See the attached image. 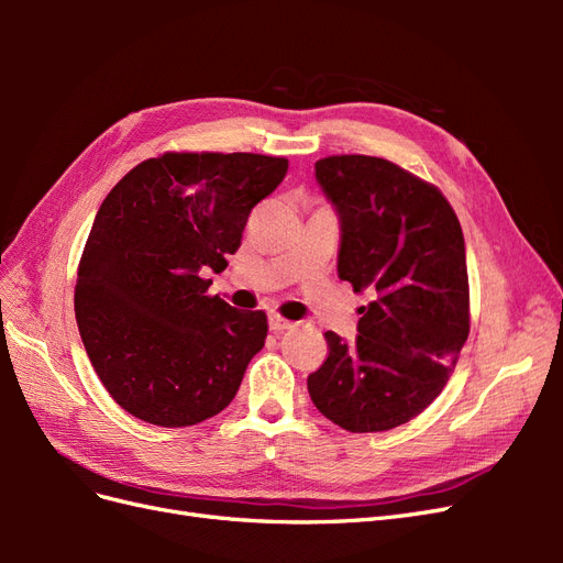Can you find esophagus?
Here are the masks:
<instances>
[{
	"mask_svg": "<svg viewBox=\"0 0 563 563\" xmlns=\"http://www.w3.org/2000/svg\"><path fill=\"white\" fill-rule=\"evenodd\" d=\"M267 323H269V331H275V333H282V331H286V329H291V321L279 317L277 312H272V314L267 317Z\"/></svg>",
	"mask_w": 563,
	"mask_h": 563,
	"instance_id": "obj_1",
	"label": "esophagus"
}]
</instances>
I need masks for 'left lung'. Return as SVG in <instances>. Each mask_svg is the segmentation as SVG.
Listing matches in <instances>:
<instances>
[{
  "instance_id": "left-lung-1",
  "label": "left lung",
  "mask_w": 563,
  "mask_h": 563,
  "mask_svg": "<svg viewBox=\"0 0 563 563\" xmlns=\"http://www.w3.org/2000/svg\"><path fill=\"white\" fill-rule=\"evenodd\" d=\"M314 178L340 223L338 277L371 300L352 343L327 331L308 389L343 430L387 432L439 397L467 340L463 230L437 187L387 159L327 157Z\"/></svg>"
}]
</instances>
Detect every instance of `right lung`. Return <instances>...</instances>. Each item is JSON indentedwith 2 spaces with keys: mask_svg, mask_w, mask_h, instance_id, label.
I'll list each match as a JSON object with an SVG mask.
<instances>
[{
  "mask_svg": "<svg viewBox=\"0 0 563 563\" xmlns=\"http://www.w3.org/2000/svg\"><path fill=\"white\" fill-rule=\"evenodd\" d=\"M284 157L166 152L119 180L81 253L75 314L110 397L159 428H187L234 399L267 338L261 310L207 296L242 246L251 209L277 190Z\"/></svg>",
  "mask_w": 563,
  "mask_h": 563,
  "instance_id": "obj_1",
  "label": "right lung"
}]
</instances>
